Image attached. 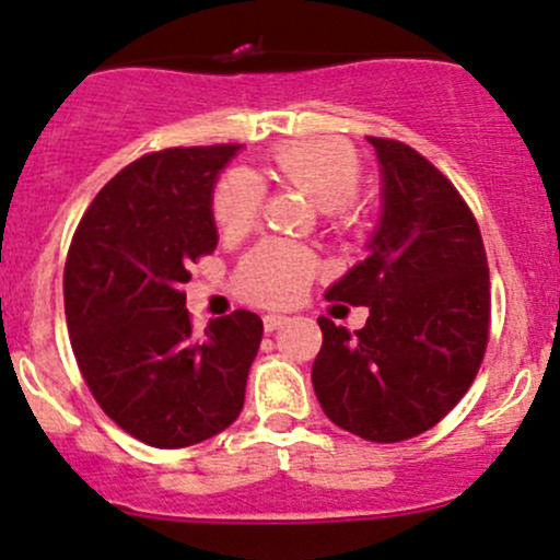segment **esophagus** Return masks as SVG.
I'll list each match as a JSON object with an SVG mask.
<instances>
[{"label":"esophagus","mask_w":560,"mask_h":560,"mask_svg":"<svg viewBox=\"0 0 560 560\" xmlns=\"http://www.w3.org/2000/svg\"><path fill=\"white\" fill-rule=\"evenodd\" d=\"M287 319H290V316H284V314H265V316H262V327H265V332H273V329L284 325Z\"/></svg>","instance_id":"esophagus-1"}]
</instances>
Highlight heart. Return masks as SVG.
I'll return each instance as SVG.
<instances>
[{
  "mask_svg": "<svg viewBox=\"0 0 560 560\" xmlns=\"http://www.w3.org/2000/svg\"><path fill=\"white\" fill-rule=\"evenodd\" d=\"M273 172L295 187L325 214L349 211L359 190V161L349 144L338 139H305L284 144L273 158ZM262 206V187L249 172H231L217 185L214 220L222 233L238 238L255 228ZM308 252L281 241H265L252 249L238 270V290L255 303H290L314 276Z\"/></svg>",
  "mask_w": 560,
  "mask_h": 560,
  "instance_id": "b5f03b06",
  "label": "heart"
}]
</instances>
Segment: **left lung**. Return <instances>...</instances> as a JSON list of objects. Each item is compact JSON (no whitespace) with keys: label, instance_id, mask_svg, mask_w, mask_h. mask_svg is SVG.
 <instances>
[{"label":"left lung","instance_id":"8db88e82","mask_svg":"<svg viewBox=\"0 0 560 560\" xmlns=\"http://www.w3.org/2000/svg\"><path fill=\"white\" fill-rule=\"evenodd\" d=\"M381 166V214L368 255L327 290L370 305L357 332L322 316L311 368L332 423L373 443L427 432L467 394L486 354L491 292L469 206L413 147L368 137Z\"/></svg>","mask_w":560,"mask_h":560}]
</instances>
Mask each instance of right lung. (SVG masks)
Instances as JSON below:
<instances>
[{"label":"right lung","instance_id":"add662e5","mask_svg":"<svg viewBox=\"0 0 560 560\" xmlns=\"http://www.w3.org/2000/svg\"><path fill=\"white\" fill-rule=\"evenodd\" d=\"M241 144L172 147L122 168L82 214L63 268L80 373L104 413L152 448L238 419L262 319L233 311L192 332L182 284L217 249L214 187Z\"/></svg>","mask_w":560,"mask_h":560}]
</instances>
